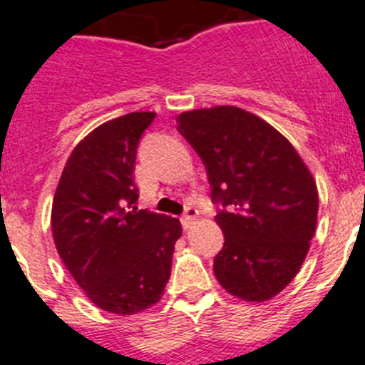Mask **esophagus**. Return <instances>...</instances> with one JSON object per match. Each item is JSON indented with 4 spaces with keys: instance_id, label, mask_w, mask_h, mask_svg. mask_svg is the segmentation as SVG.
Instances as JSON below:
<instances>
[{
    "instance_id": "obj_1",
    "label": "esophagus",
    "mask_w": 365,
    "mask_h": 365,
    "mask_svg": "<svg viewBox=\"0 0 365 365\" xmlns=\"http://www.w3.org/2000/svg\"><path fill=\"white\" fill-rule=\"evenodd\" d=\"M198 217V210L194 209V207H187L185 212H183L182 216V225H183V229H189L190 225H192V221Z\"/></svg>"
}]
</instances>
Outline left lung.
<instances>
[{
  "label": "left lung",
  "mask_w": 365,
  "mask_h": 365,
  "mask_svg": "<svg viewBox=\"0 0 365 365\" xmlns=\"http://www.w3.org/2000/svg\"><path fill=\"white\" fill-rule=\"evenodd\" d=\"M176 120L223 207L214 217L225 234L214 275L241 301L275 297L297 275L315 234L312 173L274 125L236 106L185 111Z\"/></svg>",
  "instance_id": "8db88e82"
}]
</instances>
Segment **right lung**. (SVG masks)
Instances as JSON below:
<instances>
[{"label":"right lung","mask_w":365,"mask_h":365,"mask_svg":"<svg viewBox=\"0 0 365 365\" xmlns=\"http://www.w3.org/2000/svg\"><path fill=\"white\" fill-rule=\"evenodd\" d=\"M156 113L104 122L75 145L52 203L53 243L64 267L104 312L135 315L162 299L171 277L176 217L138 210L136 148Z\"/></svg>","instance_id":"right-lung-1"}]
</instances>
